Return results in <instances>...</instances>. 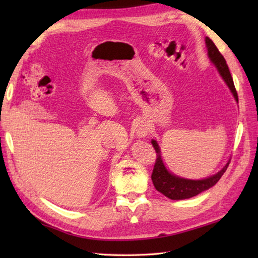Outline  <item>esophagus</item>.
I'll return each instance as SVG.
<instances>
[{
  "label": "esophagus",
  "instance_id": "1",
  "mask_svg": "<svg viewBox=\"0 0 258 258\" xmlns=\"http://www.w3.org/2000/svg\"><path fill=\"white\" fill-rule=\"evenodd\" d=\"M149 133H150V126L146 123L140 124L139 127L136 128V134H138V136H140V138H145Z\"/></svg>",
  "mask_w": 258,
  "mask_h": 258
}]
</instances>
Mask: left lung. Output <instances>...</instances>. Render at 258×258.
Segmentation results:
<instances>
[{"label": "left lung", "instance_id": "obj_1", "mask_svg": "<svg viewBox=\"0 0 258 258\" xmlns=\"http://www.w3.org/2000/svg\"><path fill=\"white\" fill-rule=\"evenodd\" d=\"M207 52H208V57L212 61V63L215 65L216 69L220 72L223 80L226 82L228 85L229 90L233 93L235 100L238 103V95L236 89H235L233 78L231 75V72L228 70V65L225 61V58L218 51L216 45L214 44V42L211 40L210 37L205 38ZM152 144L154 146L156 151V161L154 164V168H153L152 173V180L153 184H154L155 188L165 195L166 197L171 200H185V199H190V197L196 196L197 194L202 193L208 188H211L212 186L215 185L220 178L223 176V174L226 172V169L231 163V160L224 166L220 172L217 174L213 175L211 177H207L205 179H200V180H193V179H186V178H180L176 175H173L169 173L166 167L164 166V163L161 158V151L160 147H158L157 142L155 140H152Z\"/></svg>", "mask_w": 258, "mask_h": 258}]
</instances>
